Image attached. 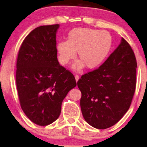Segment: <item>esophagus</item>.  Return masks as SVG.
I'll return each instance as SVG.
<instances>
[{
    "mask_svg": "<svg viewBox=\"0 0 147 147\" xmlns=\"http://www.w3.org/2000/svg\"><path fill=\"white\" fill-rule=\"evenodd\" d=\"M74 77H75V79H76V82H77V81L78 80V79H79V78H80V76H79L78 74H76L75 76H74Z\"/></svg>",
    "mask_w": 147,
    "mask_h": 147,
    "instance_id": "1",
    "label": "esophagus"
}]
</instances>
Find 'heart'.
<instances>
[{
    "instance_id": "b5f03b06",
    "label": "heart",
    "mask_w": 147,
    "mask_h": 147,
    "mask_svg": "<svg viewBox=\"0 0 147 147\" xmlns=\"http://www.w3.org/2000/svg\"><path fill=\"white\" fill-rule=\"evenodd\" d=\"M112 44V37L107 31L86 27L72 29L67 36V40L57 44L58 58L61 64L65 65L76 57L78 51L79 61L73 65L75 70L84 66L94 69L101 63L108 54Z\"/></svg>"
}]
</instances>
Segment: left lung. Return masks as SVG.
<instances>
[{
    "label": "left lung",
    "instance_id": "8db88e82",
    "mask_svg": "<svg viewBox=\"0 0 147 147\" xmlns=\"http://www.w3.org/2000/svg\"><path fill=\"white\" fill-rule=\"evenodd\" d=\"M137 67L134 51L122 38L99 68L81 76L77 82L82 93L80 107L88 124L104 129L123 117L136 91Z\"/></svg>",
    "mask_w": 147,
    "mask_h": 147
}]
</instances>
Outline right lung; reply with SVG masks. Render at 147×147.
<instances>
[{
    "instance_id": "right-lung-1",
    "label": "right lung",
    "mask_w": 147,
    "mask_h": 147,
    "mask_svg": "<svg viewBox=\"0 0 147 147\" xmlns=\"http://www.w3.org/2000/svg\"><path fill=\"white\" fill-rule=\"evenodd\" d=\"M59 26L43 25L32 30L23 41L16 63L21 107L30 120L41 126L57 119L63 100L76 86L73 74L58 62Z\"/></svg>"
}]
</instances>
